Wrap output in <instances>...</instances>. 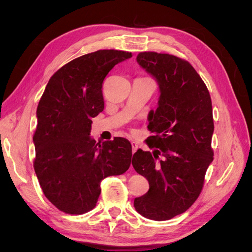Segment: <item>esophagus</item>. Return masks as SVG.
<instances>
[{"label":"esophagus","mask_w":252,"mask_h":252,"mask_svg":"<svg viewBox=\"0 0 252 252\" xmlns=\"http://www.w3.org/2000/svg\"><path fill=\"white\" fill-rule=\"evenodd\" d=\"M131 146H132V154H134V152L136 151V149H138V144H136L135 142H131Z\"/></svg>","instance_id":"esophagus-1"}]
</instances>
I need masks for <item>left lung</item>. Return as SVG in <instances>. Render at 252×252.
<instances>
[{"instance_id":"8db88e82","label":"left lung","mask_w":252,"mask_h":252,"mask_svg":"<svg viewBox=\"0 0 252 252\" xmlns=\"http://www.w3.org/2000/svg\"><path fill=\"white\" fill-rule=\"evenodd\" d=\"M136 62L158 86L147 139L152 154L138 149L135 171L147 179L149 190L134 199L141 216L167 220L185 212L200 195L205 173L213 161L212 105L205 83L187 61L167 53L141 52Z\"/></svg>"}]
</instances>
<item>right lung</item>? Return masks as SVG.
<instances>
[{
    "label": "right lung",
    "instance_id": "right-lung-1",
    "mask_svg": "<svg viewBox=\"0 0 252 252\" xmlns=\"http://www.w3.org/2000/svg\"><path fill=\"white\" fill-rule=\"evenodd\" d=\"M131 52L97 50L67 63L50 78L37 105L34 171L45 196L61 211L82 215L96 205L100 183L131 163L124 138L96 143L93 118L104 110L102 84Z\"/></svg>",
    "mask_w": 252,
    "mask_h": 252
}]
</instances>
